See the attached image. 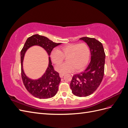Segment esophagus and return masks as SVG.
<instances>
[{"instance_id":"34e87169","label":"esophagus","mask_w":128,"mask_h":128,"mask_svg":"<svg viewBox=\"0 0 128 128\" xmlns=\"http://www.w3.org/2000/svg\"><path fill=\"white\" fill-rule=\"evenodd\" d=\"M64 75V74H59V76L60 77H61V78H62V77H63V76Z\"/></svg>"}]
</instances>
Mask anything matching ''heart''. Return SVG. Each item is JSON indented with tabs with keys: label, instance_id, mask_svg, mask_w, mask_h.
<instances>
[{
	"label": "heart",
	"instance_id": "b5f03b06",
	"mask_svg": "<svg viewBox=\"0 0 128 128\" xmlns=\"http://www.w3.org/2000/svg\"><path fill=\"white\" fill-rule=\"evenodd\" d=\"M50 56L52 61L55 64H59L66 58L67 62L58 65L56 70L60 73L65 74L75 70H82L88 64L90 57V50L88 45L82 42L80 44H70L64 45L60 51L54 49Z\"/></svg>",
	"mask_w": 128,
	"mask_h": 128
}]
</instances>
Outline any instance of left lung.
Instances as JSON below:
<instances>
[{"instance_id":"left-lung-1","label":"left lung","mask_w":128,"mask_h":128,"mask_svg":"<svg viewBox=\"0 0 128 128\" xmlns=\"http://www.w3.org/2000/svg\"><path fill=\"white\" fill-rule=\"evenodd\" d=\"M88 46L91 61L85 70L74 75L70 84L72 94L80 97L92 94L100 86L104 75L105 53L102 42L95 38L82 37Z\"/></svg>"}]
</instances>
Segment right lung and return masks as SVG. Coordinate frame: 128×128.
<instances>
[{"label": "right lung", "mask_w": 128, "mask_h": 128, "mask_svg": "<svg viewBox=\"0 0 128 128\" xmlns=\"http://www.w3.org/2000/svg\"><path fill=\"white\" fill-rule=\"evenodd\" d=\"M61 43H56L45 36L34 34L26 40L21 51V76L23 82L26 90L34 97L39 99H48L54 96L58 91L61 81L59 73L54 70L50 59L52 50ZM34 46L42 47L49 56V64L46 72L38 79H32L26 75L22 68V62L26 51Z\"/></svg>", "instance_id": "right-lung-1"}]
</instances>
